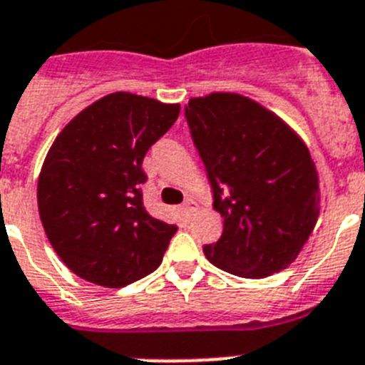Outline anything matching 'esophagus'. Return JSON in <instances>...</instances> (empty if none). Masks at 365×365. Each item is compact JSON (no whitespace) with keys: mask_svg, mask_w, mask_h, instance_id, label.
I'll use <instances>...</instances> for the list:
<instances>
[{"mask_svg":"<svg viewBox=\"0 0 365 365\" xmlns=\"http://www.w3.org/2000/svg\"><path fill=\"white\" fill-rule=\"evenodd\" d=\"M180 210H182V216H185L186 220H190V217H192V214H194V210H195V203H194V201H188V203L182 205V208H180Z\"/></svg>","mask_w":365,"mask_h":365,"instance_id":"1","label":"esophagus"}]
</instances>
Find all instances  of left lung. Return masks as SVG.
<instances>
[{
  "mask_svg": "<svg viewBox=\"0 0 365 365\" xmlns=\"http://www.w3.org/2000/svg\"><path fill=\"white\" fill-rule=\"evenodd\" d=\"M185 116L223 217V232L205 245V257L245 279L286 269L319 216V179L304 142L240 93L192 98Z\"/></svg>",
  "mask_w": 365,
  "mask_h": 365,
  "instance_id": "1",
  "label": "left lung"
}]
</instances>
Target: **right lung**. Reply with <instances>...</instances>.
I'll return each mask as SVG.
<instances>
[{
	"label": "right lung",
	"mask_w": 365,
	"mask_h": 365,
	"mask_svg": "<svg viewBox=\"0 0 365 365\" xmlns=\"http://www.w3.org/2000/svg\"><path fill=\"white\" fill-rule=\"evenodd\" d=\"M179 112V105L114 92L55 138L38 177V212L49 244L77 277L121 288L160 266L177 227L144 208L142 162Z\"/></svg>",
	"instance_id": "right-lung-1"
}]
</instances>
